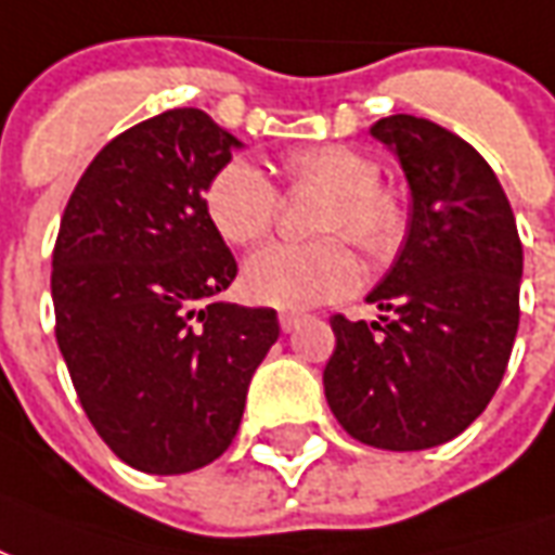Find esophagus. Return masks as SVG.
<instances>
[{
	"instance_id": "34e87169",
	"label": "esophagus",
	"mask_w": 555,
	"mask_h": 555,
	"mask_svg": "<svg viewBox=\"0 0 555 555\" xmlns=\"http://www.w3.org/2000/svg\"><path fill=\"white\" fill-rule=\"evenodd\" d=\"M278 322H281L283 334H293L295 327L305 322V317H301V313H289V310H283L281 317H278Z\"/></svg>"
}]
</instances>
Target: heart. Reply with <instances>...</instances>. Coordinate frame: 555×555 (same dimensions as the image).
Segmentation results:
<instances>
[{
  "mask_svg": "<svg viewBox=\"0 0 555 555\" xmlns=\"http://www.w3.org/2000/svg\"><path fill=\"white\" fill-rule=\"evenodd\" d=\"M289 194H325L313 218L319 242L272 245L257 250L242 272L250 301L283 310H305L349 295L361 269L346 237L372 262H387L408 233V204L399 189L382 183V165L370 153L346 144L293 150L281 162ZM204 209L218 236L230 245H257L281 216V194L248 159H230L204 189Z\"/></svg>",
  "mask_w": 555,
  "mask_h": 555,
  "instance_id": "1",
  "label": "heart"
}]
</instances>
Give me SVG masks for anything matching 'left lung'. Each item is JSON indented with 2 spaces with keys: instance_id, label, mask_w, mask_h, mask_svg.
I'll return each instance as SVG.
<instances>
[{
  "instance_id": "1",
  "label": "left lung",
  "mask_w": 555,
  "mask_h": 555,
  "mask_svg": "<svg viewBox=\"0 0 555 555\" xmlns=\"http://www.w3.org/2000/svg\"><path fill=\"white\" fill-rule=\"evenodd\" d=\"M411 185V228L366 301L382 322L331 319L322 382L337 423L366 447L447 443L503 382L520 322L524 245L491 165L426 117L375 120Z\"/></svg>"
}]
</instances>
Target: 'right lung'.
Segmentation results:
<instances>
[{"instance_id": "1", "label": "right lung", "mask_w": 555, "mask_h": 555, "mask_svg": "<svg viewBox=\"0 0 555 555\" xmlns=\"http://www.w3.org/2000/svg\"><path fill=\"white\" fill-rule=\"evenodd\" d=\"M236 147L201 108L162 112L108 141L64 206L55 339L96 435L141 473L216 461L281 334L272 307L218 301L236 260L204 189Z\"/></svg>"}]
</instances>
